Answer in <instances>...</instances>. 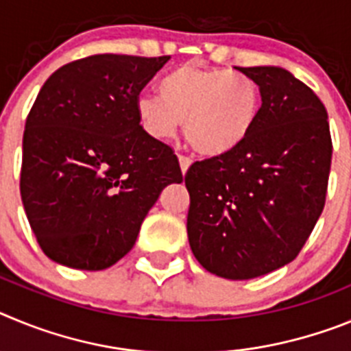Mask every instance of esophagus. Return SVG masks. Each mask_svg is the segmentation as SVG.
Segmentation results:
<instances>
[{"label":"esophagus","mask_w":351,"mask_h":351,"mask_svg":"<svg viewBox=\"0 0 351 351\" xmlns=\"http://www.w3.org/2000/svg\"><path fill=\"white\" fill-rule=\"evenodd\" d=\"M179 165H181L182 173H186L191 165V158L186 156V154H179Z\"/></svg>","instance_id":"34e87169"}]
</instances>
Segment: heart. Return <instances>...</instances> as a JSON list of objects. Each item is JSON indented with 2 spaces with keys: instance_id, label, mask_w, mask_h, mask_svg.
<instances>
[{
  "instance_id": "heart-1",
  "label": "heart",
  "mask_w": 351,
  "mask_h": 351,
  "mask_svg": "<svg viewBox=\"0 0 351 351\" xmlns=\"http://www.w3.org/2000/svg\"><path fill=\"white\" fill-rule=\"evenodd\" d=\"M158 96H141L137 116L151 137L165 141L184 123L188 144L204 156H223L255 130L262 95L253 79L235 71L181 64L158 84Z\"/></svg>"
}]
</instances>
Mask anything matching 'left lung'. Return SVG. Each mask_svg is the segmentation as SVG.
Masks as SVG:
<instances>
[{
    "mask_svg": "<svg viewBox=\"0 0 351 351\" xmlns=\"http://www.w3.org/2000/svg\"><path fill=\"white\" fill-rule=\"evenodd\" d=\"M256 82L262 108L241 147L195 161L188 239L206 271L253 280L295 258L327 197L332 138L320 98L278 66H235Z\"/></svg>",
    "mask_w": 351,
    "mask_h": 351,
    "instance_id": "8db88e82",
    "label": "left lung"
}]
</instances>
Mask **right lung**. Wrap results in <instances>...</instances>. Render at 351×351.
I'll return each instance as SVG.
<instances>
[{
	"instance_id": "add662e5",
	"label": "right lung",
	"mask_w": 351,
	"mask_h": 351,
	"mask_svg": "<svg viewBox=\"0 0 351 351\" xmlns=\"http://www.w3.org/2000/svg\"><path fill=\"white\" fill-rule=\"evenodd\" d=\"M169 60L88 56L40 89L23 137L21 197L54 262L82 271L119 262L163 188L182 181L173 149L137 116L141 91Z\"/></svg>"
}]
</instances>
